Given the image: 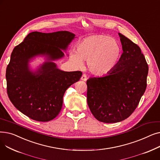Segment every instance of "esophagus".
<instances>
[{"instance_id": "esophagus-1", "label": "esophagus", "mask_w": 160, "mask_h": 160, "mask_svg": "<svg viewBox=\"0 0 160 160\" xmlns=\"http://www.w3.org/2000/svg\"><path fill=\"white\" fill-rule=\"evenodd\" d=\"M81 80H82V81H86V80H87V76H86L85 74H83L82 76Z\"/></svg>"}]
</instances>
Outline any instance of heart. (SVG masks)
Returning <instances> with one entry per match:
<instances>
[{"mask_svg":"<svg viewBox=\"0 0 160 160\" xmlns=\"http://www.w3.org/2000/svg\"><path fill=\"white\" fill-rule=\"evenodd\" d=\"M122 54V47L116 39L98 35L80 41L77 46V52H72L70 58L77 67H81L83 60H86L91 72L97 76H105L115 69Z\"/></svg>","mask_w":160,"mask_h":160,"instance_id":"heart-1","label":"heart"}]
</instances>
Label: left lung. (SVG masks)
Wrapping results in <instances>:
<instances>
[{"instance_id": "left-lung-1", "label": "left lung", "mask_w": 160, "mask_h": 160, "mask_svg": "<svg viewBox=\"0 0 160 160\" xmlns=\"http://www.w3.org/2000/svg\"><path fill=\"white\" fill-rule=\"evenodd\" d=\"M122 54L110 74L87 80V100L95 118L106 123L126 119L137 108L147 88L148 67L141 48L119 33Z\"/></svg>"}]
</instances>
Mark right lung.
Instances as JSON below:
<instances>
[{"instance_id": "1", "label": "right lung", "mask_w": 160, "mask_h": 160, "mask_svg": "<svg viewBox=\"0 0 160 160\" xmlns=\"http://www.w3.org/2000/svg\"><path fill=\"white\" fill-rule=\"evenodd\" d=\"M74 38V33L65 30L33 32L13 48L6 73L8 95L30 119H54L61 111L65 91L80 79L82 72L62 71L54 62L65 56ZM38 57L44 62L32 68L31 63Z\"/></svg>"}]
</instances>
